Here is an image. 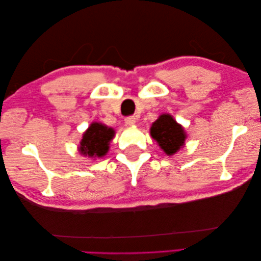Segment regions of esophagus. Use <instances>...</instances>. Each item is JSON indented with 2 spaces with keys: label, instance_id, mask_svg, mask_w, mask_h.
<instances>
[{
  "label": "esophagus",
  "instance_id": "34e87169",
  "mask_svg": "<svg viewBox=\"0 0 261 261\" xmlns=\"http://www.w3.org/2000/svg\"><path fill=\"white\" fill-rule=\"evenodd\" d=\"M124 121H125V124L126 125H134L136 123V118H135L134 115L126 116V118L124 119Z\"/></svg>",
  "mask_w": 261,
  "mask_h": 261
}]
</instances>
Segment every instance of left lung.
<instances>
[{
	"mask_svg": "<svg viewBox=\"0 0 261 261\" xmlns=\"http://www.w3.org/2000/svg\"><path fill=\"white\" fill-rule=\"evenodd\" d=\"M150 135L166 154L171 156L184 146L186 134L184 127L177 123L170 114H162L153 122Z\"/></svg>",
	"mask_w": 261,
	"mask_h": 261,
	"instance_id": "left-lung-1",
	"label": "left lung"
}]
</instances>
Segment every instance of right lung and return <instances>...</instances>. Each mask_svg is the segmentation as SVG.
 <instances>
[{
	"label": "right lung",
	"mask_w": 261,
	"mask_h": 261,
	"mask_svg": "<svg viewBox=\"0 0 261 261\" xmlns=\"http://www.w3.org/2000/svg\"><path fill=\"white\" fill-rule=\"evenodd\" d=\"M114 130L99 122H93L83 135L79 150L83 156L103 157L109 151V143L113 139Z\"/></svg>",
	"instance_id": "right-lung-1"
}]
</instances>
